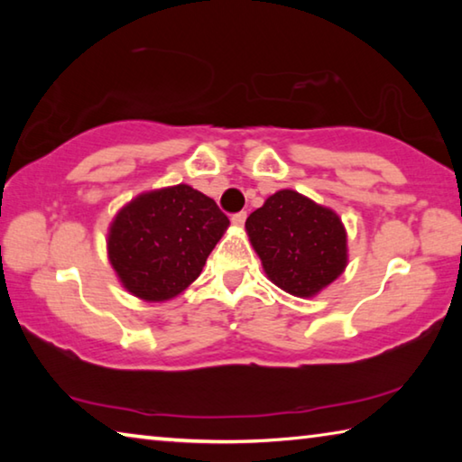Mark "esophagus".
Returning <instances> with one entry per match:
<instances>
[{
  "label": "esophagus",
  "mask_w": 462,
  "mask_h": 462,
  "mask_svg": "<svg viewBox=\"0 0 462 462\" xmlns=\"http://www.w3.org/2000/svg\"><path fill=\"white\" fill-rule=\"evenodd\" d=\"M245 222H246V212H238V214L232 216V224L234 226H242Z\"/></svg>",
  "instance_id": "34e87169"
}]
</instances>
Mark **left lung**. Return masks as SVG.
Returning <instances> with one entry per match:
<instances>
[{"mask_svg": "<svg viewBox=\"0 0 462 462\" xmlns=\"http://www.w3.org/2000/svg\"><path fill=\"white\" fill-rule=\"evenodd\" d=\"M246 232L264 273L291 295H316L346 267L340 217L297 191L271 195L246 217Z\"/></svg>", "mask_w": 462, "mask_h": 462, "instance_id": "8db88e82", "label": "left lung"}]
</instances>
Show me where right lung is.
Returning a JSON list of instances; mask_svg holds the SVG:
<instances>
[{
	"label": "right lung",
	"instance_id": "add662e5",
	"mask_svg": "<svg viewBox=\"0 0 462 462\" xmlns=\"http://www.w3.org/2000/svg\"><path fill=\"white\" fill-rule=\"evenodd\" d=\"M228 224L217 203L189 185L143 193L109 228V263L130 293L165 301L199 277Z\"/></svg>",
	"mask_w": 462,
	"mask_h": 462
}]
</instances>
